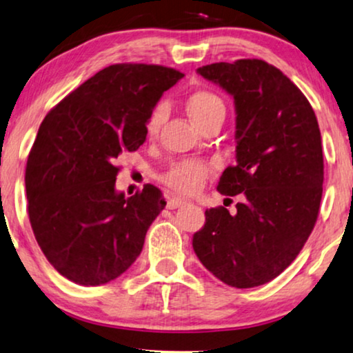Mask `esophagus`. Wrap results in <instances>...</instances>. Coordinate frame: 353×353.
<instances>
[{"mask_svg":"<svg viewBox=\"0 0 353 353\" xmlns=\"http://www.w3.org/2000/svg\"><path fill=\"white\" fill-rule=\"evenodd\" d=\"M186 204V201H183V199H180V197H170V199H168V202H167V207L168 209H178V207H183Z\"/></svg>","mask_w":353,"mask_h":353,"instance_id":"34e87169","label":"esophagus"}]
</instances>
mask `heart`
<instances>
[{"label": "heart", "instance_id": "obj_1", "mask_svg": "<svg viewBox=\"0 0 353 353\" xmlns=\"http://www.w3.org/2000/svg\"><path fill=\"white\" fill-rule=\"evenodd\" d=\"M186 109L190 112L191 119L194 120L197 127L202 128L204 125L214 120H221L223 122L226 108L223 99L214 91L199 90L192 93L186 101ZM165 104H157L152 109L146 123L148 137H156L161 130L163 120H165ZM210 163L199 159H185V161L175 162L162 176L163 183L172 190L181 194H192L204 185L210 173Z\"/></svg>", "mask_w": 353, "mask_h": 353}]
</instances>
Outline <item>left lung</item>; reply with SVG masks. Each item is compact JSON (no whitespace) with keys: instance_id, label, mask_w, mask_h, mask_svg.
Masks as SVG:
<instances>
[{"instance_id":"obj_1","label":"left lung","mask_w":353,"mask_h":353,"mask_svg":"<svg viewBox=\"0 0 353 353\" xmlns=\"http://www.w3.org/2000/svg\"><path fill=\"white\" fill-rule=\"evenodd\" d=\"M197 74L234 99L236 163L216 190L244 199L233 215L207 209L192 249L220 281L255 288L294 262L316 223L325 168L316 115L302 91L262 59L215 62Z\"/></svg>"}]
</instances>
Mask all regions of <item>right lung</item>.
Instances as JSON below:
<instances>
[{"label":"right lung","mask_w":353,"mask_h":353,"mask_svg":"<svg viewBox=\"0 0 353 353\" xmlns=\"http://www.w3.org/2000/svg\"><path fill=\"white\" fill-rule=\"evenodd\" d=\"M185 74L170 67L114 64L51 109L28 154V219L43 254L62 276L99 286L132 267L167 202L146 185L115 191L119 156L146 141L163 91Z\"/></svg>","instance_id":"obj_1"}]
</instances>
